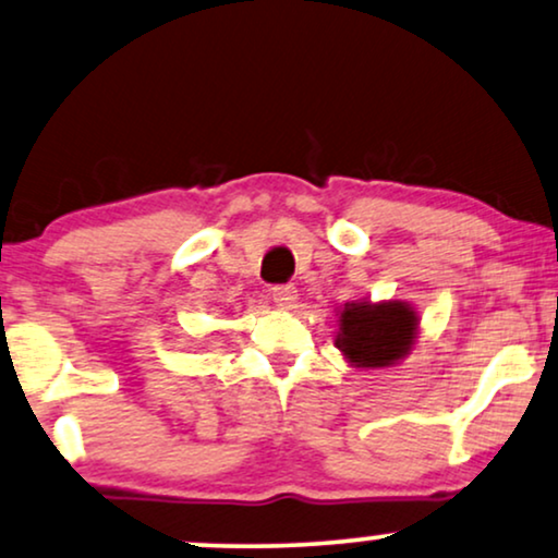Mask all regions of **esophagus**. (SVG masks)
<instances>
[{
	"instance_id": "1",
	"label": "esophagus",
	"mask_w": 558,
	"mask_h": 558,
	"mask_svg": "<svg viewBox=\"0 0 558 558\" xmlns=\"http://www.w3.org/2000/svg\"><path fill=\"white\" fill-rule=\"evenodd\" d=\"M295 299H299V291H295V286H275V288H272V301H275V306H280V308H293V306H295Z\"/></svg>"
}]
</instances>
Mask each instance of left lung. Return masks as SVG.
Returning <instances> with one entry per match:
<instances>
[{"mask_svg":"<svg viewBox=\"0 0 558 558\" xmlns=\"http://www.w3.org/2000/svg\"><path fill=\"white\" fill-rule=\"evenodd\" d=\"M418 316L408 303H347L337 347L354 367H390L411 352Z\"/></svg>","mask_w":558,"mask_h":558,"instance_id":"8db88e82","label":"left lung"}]
</instances>
